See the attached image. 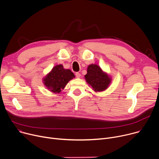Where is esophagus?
Instances as JSON below:
<instances>
[{
  "mask_svg": "<svg viewBox=\"0 0 159 159\" xmlns=\"http://www.w3.org/2000/svg\"><path fill=\"white\" fill-rule=\"evenodd\" d=\"M80 73H79V72H76L75 73V76H76V77H77V78H80Z\"/></svg>",
  "mask_w": 159,
  "mask_h": 159,
  "instance_id": "obj_1",
  "label": "esophagus"
}]
</instances>
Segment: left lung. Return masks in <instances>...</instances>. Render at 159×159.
I'll return each mask as SVG.
<instances>
[{"label":"left lung","instance_id":"left-lung-1","mask_svg":"<svg viewBox=\"0 0 159 159\" xmlns=\"http://www.w3.org/2000/svg\"><path fill=\"white\" fill-rule=\"evenodd\" d=\"M85 79L94 91L105 90L111 82L110 77L104 73L99 66L93 64L88 67V73L85 75Z\"/></svg>","mask_w":159,"mask_h":159}]
</instances>
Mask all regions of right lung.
<instances>
[{
    "label": "right lung",
    "mask_w": 159,
    "mask_h": 159,
    "mask_svg": "<svg viewBox=\"0 0 159 159\" xmlns=\"http://www.w3.org/2000/svg\"><path fill=\"white\" fill-rule=\"evenodd\" d=\"M74 77L75 75L71 70L64 69L63 65H59L53 67L50 73L44 79V83L51 91L59 93Z\"/></svg>",
    "instance_id": "1"
}]
</instances>
